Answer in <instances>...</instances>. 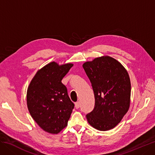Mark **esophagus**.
I'll return each instance as SVG.
<instances>
[{"label": "esophagus", "instance_id": "esophagus-1", "mask_svg": "<svg viewBox=\"0 0 155 155\" xmlns=\"http://www.w3.org/2000/svg\"><path fill=\"white\" fill-rule=\"evenodd\" d=\"M75 107H76V109H79V107H80V102L77 101L76 104H75Z\"/></svg>", "mask_w": 155, "mask_h": 155}]
</instances>
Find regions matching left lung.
<instances>
[{"label": "left lung", "mask_w": 155, "mask_h": 155, "mask_svg": "<svg viewBox=\"0 0 155 155\" xmlns=\"http://www.w3.org/2000/svg\"><path fill=\"white\" fill-rule=\"evenodd\" d=\"M94 94V108L86 115L88 122L99 130H108L118 125L130 105V81L120 63L103 56L83 64Z\"/></svg>", "instance_id": "left-lung-1"}]
</instances>
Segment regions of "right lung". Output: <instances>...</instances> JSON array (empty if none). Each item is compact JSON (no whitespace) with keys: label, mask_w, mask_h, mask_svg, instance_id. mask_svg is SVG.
I'll use <instances>...</instances> for the list:
<instances>
[{"label":"right lung","mask_w":155,"mask_h":155,"mask_svg":"<svg viewBox=\"0 0 155 155\" xmlns=\"http://www.w3.org/2000/svg\"><path fill=\"white\" fill-rule=\"evenodd\" d=\"M73 64H46L37 72L27 91V105L31 117L44 130L58 134L67 125L74 108L67 88L61 83Z\"/></svg>","instance_id":"add662e5"}]
</instances>
